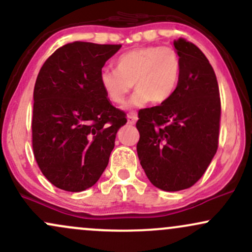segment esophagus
I'll list each match as a JSON object with an SVG mask.
<instances>
[{"mask_svg": "<svg viewBox=\"0 0 252 252\" xmlns=\"http://www.w3.org/2000/svg\"><path fill=\"white\" fill-rule=\"evenodd\" d=\"M126 120H128V124H135L136 121H137V115L135 114V112H130L128 115V117H126Z\"/></svg>", "mask_w": 252, "mask_h": 252, "instance_id": "1", "label": "esophagus"}]
</instances>
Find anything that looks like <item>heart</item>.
Segmentation results:
<instances>
[{
	"mask_svg": "<svg viewBox=\"0 0 252 252\" xmlns=\"http://www.w3.org/2000/svg\"><path fill=\"white\" fill-rule=\"evenodd\" d=\"M115 70L104 68L99 83L112 104L122 105L135 85L131 106L152 100L162 104L174 94L181 72L179 53L169 46H142L124 52L115 60Z\"/></svg>",
	"mask_w": 252,
	"mask_h": 252,
	"instance_id": "heart-1",
	"label": "heart"
}]
</instances>
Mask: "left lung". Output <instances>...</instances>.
<instances>
[{"mask_svg":"<svg viewBox=\"0 0 252 252\" xmlns=\"http://www.w3.org/2000/svg\"><path fill=\"white\" fill-rule=\"evenodd\" d=\"M181 59L178 88L167 102L141 109L137 155L158 189L175 192L192 187L218 149L220 97L213 67L187 40H175Z\"/></svg>","mask_w":252,"mask_h":252,"instance_id":"obj_1","label":"left lung"}]
</instances>
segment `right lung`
<instances>
[{
    "mask_svg": "<svg viewBox=\"0 0 252 252\" xmlns=\"http://www.w3.org/2000/svg\"><path fill=\"white\" fill-rule=\"evenodd\" d=\"M122 45L66 43L46 60L34 86L32 144L37 166L67 192L94 186L109 163L126 112L99 83L104 63Z\"/></svg>",
    "mask_w": 252,
    "mask_h": 252,
    "instance_id": "right-lung-1",
    "label": "right lung"
}]
</instances>
